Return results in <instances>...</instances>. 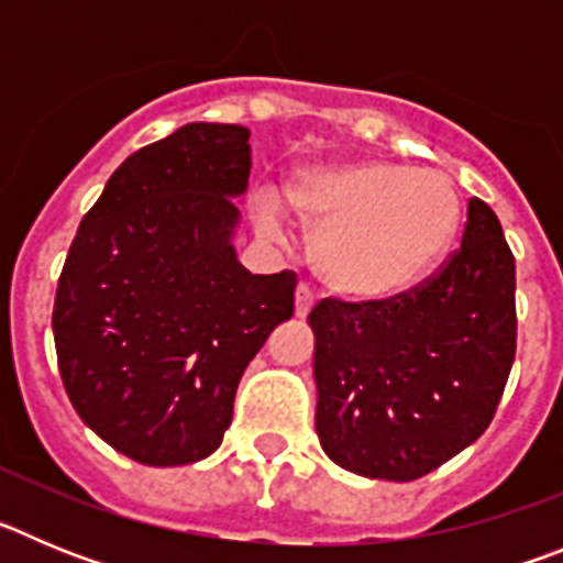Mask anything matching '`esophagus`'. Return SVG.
I'll list each match as a JSON object with an SVG mask.
<instances>
[{"label":"esophagus","instance_id":"esophagus-1","mask_svg":"<svg viewBox=\"0 0 563 563\" xmlns=\"http://www.w3.org/2000/svg\"><path fill=\"white\" fill-rule=\"evenodd\" d=\"M312 305H316V290H312L310 285H305V282H301V285L296 287V316L298 318L310 316Z\"/></svg>","mask_w":563,"mask_h":563}]
</instances>
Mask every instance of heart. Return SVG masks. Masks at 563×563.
Instances as JSON below:
<instances>
[{"mask_svg":"<svg viewBox=\"0 0 563 563\" xmlns=\"http://www.w3.org/2000/svg\"><path fill=\"white\" fill-rule=\"evenodd\" d=\"M282 197L316 236L327 282L366 298L415 285L449 247L462 217L451 177L383 161L301 168ZM256 220L265 233H278L276 202H258Z\"/></svg>","mask_w":563,"mask_h":563,"instance_id":"1","label":"heart"}]
</instances>
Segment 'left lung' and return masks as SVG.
<instances>
[{"label": "left lung", "instance_id": "left-lung-1", "mask_svg": "<svg viewBox=\"0 0 563 563\" xmlns=\"http://www.w3.org/2000/svg\"><path fill=\"white\" fill-rule=\"evenodd\" d=\"M316 431L332 462L411 482L479 440L516 357V258L496 213L467 202L462 245L389 298H324Z\"/></svg>", "mask_w": 563, "mask_h": 563}]
</instances>
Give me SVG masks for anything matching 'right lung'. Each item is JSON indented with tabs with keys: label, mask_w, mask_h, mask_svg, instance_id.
I'll return each instance as SVG.
<instances>
[{
	"label": "right lung",
	"mask_w": 563,
	"mask_h": 563,
	"mask_svg": "<svg viewBox=\"0 0 563 563\" xmlns=\"http://www.w3.org/2000/svg\"><path fill=\"white\" fill-rule=\"evenodd\" d=\"M251 132L188 123L109 177L69 245L56 305L73 409L143 465L220 449L239 377L292 316L296 273L253 276L231 245Z\"/></svg>",
	"instance_id": "add662e5"
}]
</instances>
